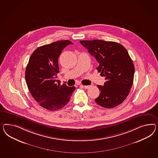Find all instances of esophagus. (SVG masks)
<instances>
[{
    "label": "esophagus",
    "instance_id": "34e87169",
    "mask_svg": "<svg viewBox=\"0 0 158 158\" xmlns=\"http://www.w3.org/2000/svg\"><path fill=\"white\" fill-rule=\"evenodd\" d=\"M83 87H84V88L85 89H90V87H91V85H83Z\"/></svg>",
    "mask_w": 158,
    "mask_h": 158
}]
</instances>
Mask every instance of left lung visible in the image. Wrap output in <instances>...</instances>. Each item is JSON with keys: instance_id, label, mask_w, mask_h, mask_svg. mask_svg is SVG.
Segmentation results:
<instances>
[{"instance_id": "obj_1", "label": "left lung", "mask_w": 158, "mask_h": 158, "mask_svg": "<svg viewBox=\"0 0 158 158\" xmlns=\"http://www.w3.org/2000/svg\"><path fill=\"white\" fill-rule=\"evenodd\" d=\"M97 60L98 73L105 77L101 93L95 99L99 106L111 109L127 98L133 82L135 67L127 49L119 43L100 40L80 41Z\"/></svg>"}]
</instances>
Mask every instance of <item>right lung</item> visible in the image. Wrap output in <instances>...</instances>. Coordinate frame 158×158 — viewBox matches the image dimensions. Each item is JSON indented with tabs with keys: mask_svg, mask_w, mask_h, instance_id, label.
Returning a JSON list of instances; mask_svg holds the SVG:
<instances>
[{
	"mask_svg": "<svg viewBox=\"0 0 158 158\" xmlns=\"http://www.w3.org/2000/svg\"><path fill=\"white\" fill-rule=\"evenodd\" d=\"M72 44L64 40L39 47L26 66L27 87L34 99L47 110H56L65 106L75 90L74 86L60 85V81L56 79L59 73L58 58L64 48Z\"/></svg>",
	"mask_w": 158,
	"mask_h": 158,
	"instance_id": "right-lung-1",
	"label": "right lung"
}]
</instances>
